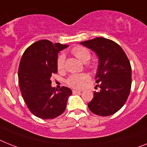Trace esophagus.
<instances>
[{
    "label": "esophagus",
    "mask_w": 147,
    "mask_h": 147,
    "mask_svg": "<svg viewBox=\"0 0 147 147\" xmlns=\"http://www.w3.org/2000/svg\"><path fill=\"white\" fill-rule=\"evenodd\" d=\"M72 92H73L74 94H76V93H81V91L77 90H72Z\"/></svg>",
    "instance_id": "34e87169"
}]
</instances>
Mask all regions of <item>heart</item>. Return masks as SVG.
<instances>
[{"label":"heart","mask_w":147,"mask_h":147,"mask_svg":"<svg viewBox=\"0 0 147 147\" xmlns=\"http://www.w3.org/2000/svg\"><path fill=\"white\" fill-rule=\"evenodd\" d=\"M71 52L74 56H76L78 59H79L84 63H86L90 58V51L87 48L81 45H76L73 47L71 49ZM65 61H66L65 55L63 54L59 55L57 59V68L59 71H63L65 69ZM89 67L91 69H94L96 68V65L94 63H91ZM89 79L90 77L86 73L72 74L66 79V84L72 88L81 89L84 87V85L89 81Z\"/></svg>","instance_id":"heart-1"}]
</instances>
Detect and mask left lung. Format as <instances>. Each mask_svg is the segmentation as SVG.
<instances>
[{"mask_svg": "<svg viewBox=\"0 0 147 147\" xmlns=\"http://www.w3.org/2000/svg\"><path fill=\"white\" fill-rule=\"evenodd\" d=\"M98 57L96 82L101 88L94 92L88 108L95 114L112 115L125 105L131 86V67L125 53L117 43L102 37L81 42Z\"/></svg>", "mask_w": 147, "mask_h": 147, "instance_id": "1", "label": "left lung"}]
</instances>
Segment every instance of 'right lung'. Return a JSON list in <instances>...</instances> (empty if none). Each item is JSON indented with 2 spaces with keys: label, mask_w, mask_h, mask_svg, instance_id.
<instances>
[{
  "label": "right lung",
  "mask_w": 147,
  "mask_h": 147,
  "mask_svg": "<svg viewBox=\"0 0 147 147\" xmlns=\"http://www.w3.org/2000/svg\"><path fill=\"white\" fill-rule=\"evenodd\" d=\"M67 47L47 39L39 40L30 45L21 58L19 88L28 109L37 117L49 119L61 115L72 94L66 87L56 90L51 86V77L57 72V54Z\"/></svg>",
  "instance_id": "right-lung-1"
}]
</instances>
